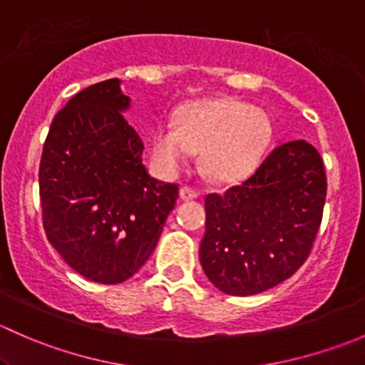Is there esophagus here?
<instances>
[{
	"mask_svg": "<svg viewBox=\"0 0 365 365\" xmlns=\"http://www.w3.org/2000/svg\"><path fill=\"white\" fill-rule=\"evenodd\" d=\"M197 196H200V192L194 189H190V187H182V189H180V197H182V200H185V201L196 200Z\"/></svg>",
	"mask_w": 365,
	"mask_h": 365,
	"instance_id": "obj_1",
	"label": "esophagus"
}]
</instances>
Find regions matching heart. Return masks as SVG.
Segmentation results:
<instances>
[{"label": "heart", "instance_id": "b5f03b06", "mask_svg": "<svg viewBox=\"0 0 365 365\" xmlns=\"http://www.w3.org/2000/svg\"><path fill=\"white\" fill-rule=\"evenodd\" d=\"M272 138L267 113L233 98L189 106L176 125L162 123L150 135L153 160L164 175L175 176L201 152V165L217 182L249 176L263 159Z\"/></svg>", "mask_w": 365, "mask_h": 365}]
</instances>
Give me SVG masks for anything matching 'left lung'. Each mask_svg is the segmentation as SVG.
<instances>
[{"mask_svg":"<svg viewBox=\"0 0 365 365\" xmlns=\"http://www.w3.org/2000/svg\"><path fill=\"white\" fill-rule=\"evenodd\" d=\"M327 176L318 150L295 139L272 150L251 178L205 200L200 261L217 289L263 293L292 277L322 224Z\"/></svg>","mask_w":365,"mask_h":365,"instance_id":"1","label":"left lung"}]
</instances>
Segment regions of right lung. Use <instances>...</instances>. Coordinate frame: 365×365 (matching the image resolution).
<instances>
[{
  "label": "right lung",
  "mask_w": 365,
  "mask_h": 365,
  "mask_svg": "<svg viewBox=\"0 0 365 365\" xmlns=\"http://www.w3.org/2000/svg\"><path fill=\"white\" fill-rule=\"evenodd\" d=\"M128 109L120 79L84 88L53 120L40 160L47 240L101 284L127 281L148 261L178 197V187L148 175Z\"/></svg>",
  "instance_id": "obj_1"
}]
</instances>
